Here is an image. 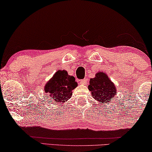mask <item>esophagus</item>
I'll return each mask as SVG.
<instances>
[{"label":"esophagus","mask_w":152,"mask_h":152,"mask_svg":"<svg viewBox=\"0 0 152 152\" xmlns=\"http://www.w3.org/2000/svg\"><path fill=\"white\" fill-rule=\"evenodd\" d=\"M87 82H88V80L86 78H84V80L80 81V84H86Z\"/></svg>","instance_id":"1"}]
</instances>
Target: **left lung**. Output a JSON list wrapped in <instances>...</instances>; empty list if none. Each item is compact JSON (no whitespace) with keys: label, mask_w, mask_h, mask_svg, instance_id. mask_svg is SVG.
Masks as SVG:
<instances>
[{"label":"left lung","mask_w":152,"mask_h":152,"mask_svg":"<svg viewBox=\"0 0 152 152\" xmlns=\"http://www.w3.org/2000/svg\"><path fill=\"white\" fill-rule=\"evenodd\" d=\"M89 84L88 90L99 102H109L117 94L115 86L104 72H97L95 77L91 79Z\"/></svg>","instance_id":"1"}]
</instances>
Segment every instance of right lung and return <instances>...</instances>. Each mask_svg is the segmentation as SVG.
<instances>
[{"label":"right lung","instance_id":"add662e5","mask_svg":"<svg viewBox=\"0 0 152 152\" xmlns=\"http://www.w3.org/2000/svg\"><path fill=\"white\" fill-rule=\"evenodd\" d=\"M77 86L75 78L68 75L66 70H57L44 87L45 93L50 95V102L64 103L72 96V90Z\"/></svg>","mask_w":152,"mask_h":152}]
</instances>
